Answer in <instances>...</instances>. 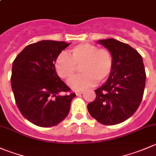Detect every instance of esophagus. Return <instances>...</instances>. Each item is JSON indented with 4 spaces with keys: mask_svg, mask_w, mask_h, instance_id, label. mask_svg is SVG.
I'll use <instances>...</instances> for the list:
<instances>
[{
    "mask_svg": "<svg viewBox=\"0 0 156 156\" xmlns=\"http://www.w3.org/2000/svg\"><path fill=\"white\" fill-rule=\"evenodd\" d=\"M82 93H83V90H78V91H76V94L77 95L81 94Z\"/></svg>",
    "mask_w": 156,
    "mask_h": 156,
    "instance_id": "1",
    "label": "esophagus"
}]
</instances>
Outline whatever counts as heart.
I'll list each match as a JSON object with an SVG mask.
<instances>
[{"instance_id": "obj_1", "label": "heart", "mask_w": 156, "mask_h": 156, "mask_svg": "<svg viewBox=\"0 0 156 156\" xmlns=\"http://www.w3.org/2000/svg\"><path fill=\"white\" fill-rule=\"evenodd\" d=\"M70 55L61 52L55 62V69L61 78L69 80L81 67L83 74L75 77L69 82L75 90L91 87L96 82L105 81L113 67L112 52L107 48H99L90 43L77 45L69 51Z\"/></svg>"}]
</instances>
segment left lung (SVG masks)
<instances>
[{"label": "left lung", "instance_id": "8db88e82", "mask_svg": "<svg viewBox=\"0 0 156 156\" xmlns=\"http://www.w3.org/2000/svg\"><path fill=\"white\" fill-rule=\"evenodd\" d=\"M112 52L113 67L104 84L96 89V98L87 104L90 116L104 125H115L129 118L143 100L146 72L141 55L114 39L99 40Z\"/></svg>", "mask_w": 156, "mask_h": 156}]
</instances>
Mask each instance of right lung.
<instances>
[{"label": "right lung", "mask_w": 156, "mask_h": 156, "mask_svg": "<svg viewBox=\"0 0 156 156\" xmlns=\"http://www.w3.org/2000/svg\"><path fill=\"white\" fill-rule=\"evenodd\" d=\"M69 44L53 40L32 43L13 62L10 81L15 102L21 114L38 126L51 127L61 123L76 96L55 69L56 57Z\"/></svg>", "instance_id": "1"}]
</instances>
